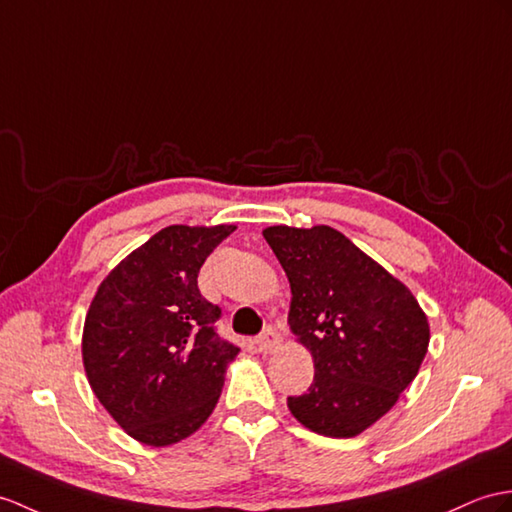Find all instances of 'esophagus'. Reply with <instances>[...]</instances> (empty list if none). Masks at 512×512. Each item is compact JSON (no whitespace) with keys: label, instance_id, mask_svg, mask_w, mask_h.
<instances>
[{"label":"esophagus","instance_id":"esophagus-1","mask_svg":"<svg viewBox=\"0 0 512 512\" xmlns=\"http://www.w3.org/2000/svg\"><path fill=\"white\" fill-rule=\"evenodd\" d=\"M256 347L260 354H273L280 347V334L276 330L267 328L263 334L256 339Z\"/></svg>","mask_w":512,"mask_h":512}]
</instances>
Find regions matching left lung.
<instances>
[{
    "mask_svg": "<svg viewBox=\"0 0 512 512\" xmlns=\"http://www.w3.org/2000/svg\"><path fill=\"white\" fill-rule=\"evenodd\" d=\"M263 236L291 284V332L315 363L310 389L286 404L308 430L352 439L415 380L428 317L406 284L339 230L271 226Z\"/></svg>",
    "mask_w": 512,
    "mask_h": 512,
    "instance_id": "left-lung-1",
    "label": "left lung"
}]
</instances>
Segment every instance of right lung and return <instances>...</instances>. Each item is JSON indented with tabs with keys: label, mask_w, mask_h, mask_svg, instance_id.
Returning <instances> with one entry per match:
<instances>
[{
	"label": "right lung",
	"mask_w": 512,
	"mask_h": 512,
	"mask_svg": "<svg viewBox=\"0 0 512 512\" xmlns=\"http://www.w3.org/2000/svg\"><path fill=\"white\" fill-rule=\"evenodd\" d=\"M236 226H169L99 284L82 332L95 397L132 439L178 443L213 413L239 347L215 330L219 306L197 289L210 252Z\"/></svg>",
	"instance_id": "add662e5"
}]
</instances>
